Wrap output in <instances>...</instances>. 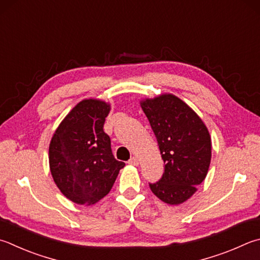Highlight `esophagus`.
I'll use <instances>...</instances> for the list:
<instances>
[{"mask_svg":"<svg viewBox=\"0 0 260 260\" xmlns=\"http://www.w3.org/2000/svg\"><path fill=\"white\" fill-rule=\"evenodd\" d=\"M129 165H133V166H139V159L136 157H132L128 161Z\"/></svg>","mask_w":260,"mask_h":260,"instance_id":"34e87169","label":"esophagus"}]
</instances>
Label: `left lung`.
<instances>
[{"label":"left lung","mask_w":260,"mask_h":260,"mask_svg":"<svg viewBox=\"0 0 260 260\" xmlns=\"http://www.w3.org/2000/svg\"><path fill=\"white\" fill-rule=\"evenodd\" d=\"M157 138L165 172L149 184L155 197L168 205H179L198 191L211 160L208 128L192 108L174 94L165 93L140 102Z\"/></svg>","instance_id":"obj_1"}]
</instances>
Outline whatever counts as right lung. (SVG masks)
<instances>
[{
	"label": "right lung",
	"instance_id": "add662e5",
	"mask_svg": "<svg viewBox=\"0 0 260 260\" xmlns=\"http://www.w3.org/2000/svg\"><path fill=\"white\" fill-rule=\"evenodd\" d=\"M111 107L98 99L77 103L52 136L50 171L61 193L78 205L91 206L110 192L125 162L115 159L103 131Z\"/></svg>",
	"mask_w": 260,
	"mask_h": 260
}]
</instances>
